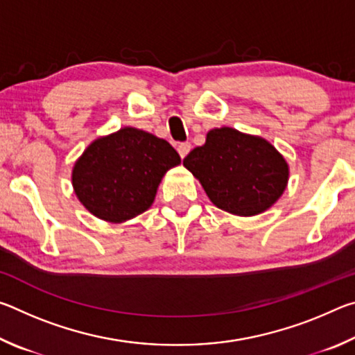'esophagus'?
<instances>
[{
    "label": "esophagus",
    "instance_id": "1",
    "mask_svg": "<svg viewBox=\"0 0 355 355\" xmlns=\"http://www.w3.org/2000/svg\"><path fill=\"white\" fill-rule=\"evenodd\" d=\"M177 150H178L180 156H182V158H184V156L191 152V144H189V142H182V144H180V146H178Z\"/></svg>",
    "mask_w": 355,
    "mask_h": 355
}]
</instances>
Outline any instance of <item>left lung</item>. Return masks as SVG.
Instances as JSON below:
<instances>
[{
	"label": "left lung",
	"mask_w": 355,
	"mask_h": 355,
	"mask_svg": "<svg viewBox=\"0 0 355 355\" xmlns=\"http://www.w3.org/2000/svg\"><path fill=\"white\" fill-rule=\"evenodd\" d=\"M183 166L216 207L241 218L271 208L290 178L286 159L271 142L230 127L209 130Z\"/></svg>",
	"instance_id": "8db88e82"
}]
</instances>
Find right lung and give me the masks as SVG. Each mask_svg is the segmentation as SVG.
Here are the masks:
<instances>
[{
  "mask_svg": "<svg viewBox=\"0 0 355 355\" xmlns=\"http://www.w3.org/2000/svg\"><path fill=\"white\" fill-rule=\"evenodd\" d=\"M180 163L167 141L123 127L89 144L75 161L71 184L89 213L122 224L152 207L161 180Z\"/></svg>",
  "mask_w": 355,
  "mask_h": 355,
  "instance_id": "add662e5",
  "label": "right lung"
}]
</instances>
